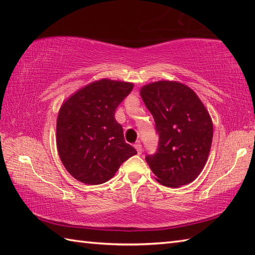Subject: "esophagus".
<instances>
[{"instance_id": "obj_1", "label": "esophagus", "mask_w": 255, "mask_h": 255, "mask_svg": "<svg viewBox=\"0 0 255 255\" xmlns=\"http://www.w3.org/2000/svg\"><path fill=\"white\" fill-rule=\"evenodd\" d=\"M134 148H136L138 154H141L142 153V145H141V143H140L139 141L134 143Z\"/></svg>"}]
</instances>
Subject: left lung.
<instances>
[{
    "label": "left lung",
    "instance_id": "1",
    "mask_svg": "<svg viewBox=\"0 0 255 255\" xmlns=\"http://www.w3.org/2000/svg\"><path fill=\"white\" fill-rule=\"evenodd\" d=\"M140 95L159 136L158 149L145 155L156 181L170 187L193 182L206 164L213 141L207 110L192 89L178 82L148 84Z\"/></svg>",
    "mask_w": 255,
    "mask_h": 255
}]
</instances>
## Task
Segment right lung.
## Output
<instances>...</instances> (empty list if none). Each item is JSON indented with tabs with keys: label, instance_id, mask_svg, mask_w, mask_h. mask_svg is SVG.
<instances>
[{
	"label": "right lung",
	"instance_id": "add662e5",
	"mask_svg": "<svg viewBox=\"0 0 255 255\" xmlns=\"http://www.w3.org/2000/svg\"><path fill=\"white\" fill-rule=\"evenodd\" d=\"M133 85L103 79L64 102L57 121V147L67 171L90 185L105 183L125 161L137 153L125 141L117 106Z\"/></svg>",
	"mask_w": 255,
	"mask_h": 255
}]
</instances>
